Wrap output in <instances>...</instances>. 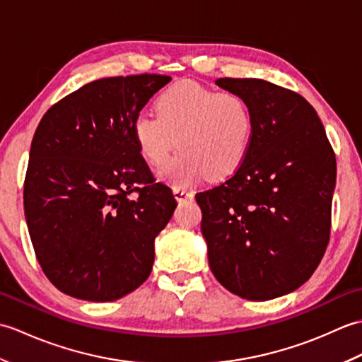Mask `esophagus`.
I'll list each match as a JSON object with an SVG mask.
<instances>
[{"label": "esophagus", "mask_w": 362, "mask_h": 362, "mask_svg": "<svg viewBox=\"0 0 362 362\" xmlns=\"http://www.w3.org/2000/svg\"><path fill=\"white\" fill-rule=\"evenodd\" d=\"M173 193H174V197H175V201L177 202H185V201H191V199H193V193H191V191H188V189H183V188H174L173 189Z\"/></svg>", "instance_id": "obj_1"}]
</instances>
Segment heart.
Here are the masks:
<instances>
[{
    "mask_svg": "<svg viewBox=\"0 0 362 362\" xmlns=\"http://www.w3.org/2000/svg\"><path fill=\"white\" fill-rule=\"evenodd\" d=\"M156 110L136 115L134 138L146 163L157 169L179 138L182 151L165 174L175 188L206 175L224 179L243 165L255 132V113L243 95L182 81L157 98Z\"/></svg>",
    "mask_w": 362,
    "mask_h": 362,
    "instance_id": "b5f03b06",
    "label": "heart"
}]
</instances>
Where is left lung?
<instances>
[{
  "mask_svg": "<svg viewBox=\"0 0 362 362\" xmlns=\"http://www.w3.org/2000/svg\"><path fill=\"white\" fill-rule=\"evenodd\" d=\"M255 113L243 165L196 194L216 280L247 300L288 294L316 271L329 241L336 157L306 99L263 79L222 78Z\"/></svg>",
  "mask_w": 362,
  "mask_h": 362,
  "instance_id": "left-lung-1",
  "label": "left lung"
}]
</instances>
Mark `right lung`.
<instances>
[{
	"label": "right lung",
	"instance_id": "add662e5",
	"mask_svg": "<svg viewBox=\"0 0 362 362\" xmlns=\"http://www.w3.org/2000/svg\"><path fill=\"white\" fill-rule=\"evenodd\" d=\"M169 76L87 83L49 107L30 143L25 214L35 257L64 294L110 302L136 289L177 206L134 138V119Z\"/></svg>",
	"mask_w": 362,
	"mask_h": 362
}]
</instances>
